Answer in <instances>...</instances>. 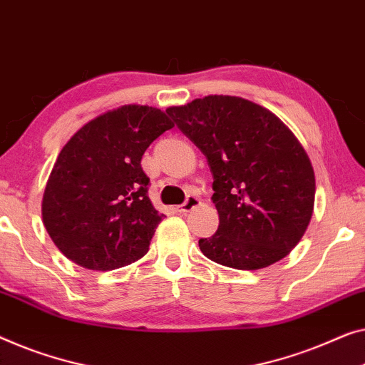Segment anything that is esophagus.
<instances>
[{
  "label": "esophagus",
  "instance_id": "1",
  "mask_svg": "<svg viewBox=\"0 0 365 365\" xmlns=\"http://www.w3.org/2000/svg\"><path fill=\"white\" fill-rule=\"evenodd\" d=\"M199 204H200V199L199 197H195V195H187V199L184 200V204L178 205L176 210H178V212L186 214V212H189V210H192L194 207H197Z\"/></svg>",
  "mask_w": 365,
  "mask_h": 365
}]
</instances>
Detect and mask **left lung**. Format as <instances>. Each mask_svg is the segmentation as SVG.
<instances>
[{"label": "left lung", "instance_id": "left-lung-1", "mask_svg": "<svg viewBox=\"0 0 365 365\" xmlns=\"http://www.w3.org/2000/svg\"><path fill=\"white\" fill-rule=\"evenodd\" d=\"M166 113L207 158L219 229L200 252L219 265L260 270L297 247L313 215L311 161L270 110L240 97L207 95Z\"/></svg>", "mask_w": 365, "mask_h": 365}]
</instances>
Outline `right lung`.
Returning <instances> with one entry per match:
<instances>
[{
	"label": "right lung",
	"instance_id": "1",
	"mask_svg": "<svg viewBox=\"0 0 365 365\" xmlns=\"http://www.w3.org/2000/svg\"><path fill=\"white\" fill-rule=\"evenodd\" d=\"M173 126L160 108L123 105L88 121L62 148L42 195V222L68 260L107 272L148 252L165 214L148 197L141 156Z\"/></svg>",
	"mask_w": 365,
	"mask_h": 365
}]
</instances>
